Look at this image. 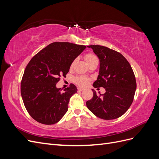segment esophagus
I'll list each match as a JSON object with an SVG mask.
<instances>
[{
  "instance_id": "34e87169",
  "label": "esophagus",
  "mask_w": 159,
  "mask_h": 159,
  "mask_svg": "<svg viewBox=\"0 0 159 159\" xmlns=\"http://www.w3.org/2000/svg\"><path fill=\"white\" fill-rule=\"evenodd\" d=\"M84 88H78V91H84Z\"/></svg>"
}]
</instances>
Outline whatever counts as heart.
I'll return each mask as SVG.
<instances>
[{"mask_svg": "<svg viewBox=\"0 0 159 159\" xmlns=\"http://www.w3.org/2000/svg\"><path fill=\"white\" fill-rule=\"evenodd\" d=\"M95 58H97V57H96L95 55H93V54H88L85 56V60L86 62L88 63V64L89 63V62H91ZM74 63H75V61H73V63L71 64V68L73 67ZM89 78L86 76H78V77H76V78L74 79L75 82L78 85L81 86V87H85V86H87L89 83Z\"/></svg>", "mask_w": 159, "mask_h": 159, "instance_id": "1", "label": "heart"}]
</instances>
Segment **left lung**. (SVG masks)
<instances>
[{
    "label": "left lung",
    "instance_id": "1",
    "mask_svg": "<svg viewBox=\"0 0 159 159\" xmlns=\"http://www.w3.org/2000/svg\"><path fill=\"white\" fill-rule=\"evenodd\" d=\"M99 59V71L94 88L105 89L98 96L86 102L89 110L95 116L105 120L119 118L131 106L137 88L136 80L131 65L121 54L99 45L88 46Z\"/></svg>",
    "mask_w": 159,
    "mask_h": 159
}]
</instances>
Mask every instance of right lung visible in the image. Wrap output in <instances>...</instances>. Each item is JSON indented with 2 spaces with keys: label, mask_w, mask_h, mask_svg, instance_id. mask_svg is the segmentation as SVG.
Segmentation results:
<instances>
[{
  "label": "right lung",
  "mask_w": 159,
  "mask_h": 159,
  "mask_svg": "<svg viewBox=\"0 0 159 159\" xmlns=\"http://www.w3.org/2000/svg\"><path fill=\"white\" fill-rule=\"evenodd\" d=\"M86 48L70 42H54L34 56L21 82V96L30 116L45 125L58 122L68 109L70 99L78 89L57 88L60 75L68 73L72 62Z\"/></svg>",
  "instance_id": "right-lung-1"
}]
</instances>
